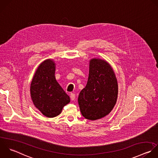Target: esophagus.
Returning <instances> with one entry per match:
<instances>
[{
    "label": "esophagus",
    "instance_id": "esophagus-1",
    "mask_svg": "<svg viewBox=\"0 0 158 158\" xmlns=\"http://www.w3.org/2000/svg\"><path fill=\"white\" fill-rule=\"evenodd\" d=\"M75 97H76V95H75L74 94L71 93V94H70V98H71V100H74L75 99Z\"/></svg>",
    "mask_w": 158,
    "mask_h": 158
}]
</instances>
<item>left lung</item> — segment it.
I'll return each instance as SVG.
<instances>
[{"instance_id":"8db88e82","label":"left lung","mask_w":158,"mask_h":158,"mask_svg":"<svg viewBox=\"0 0 158 158\" xmlns=\"http://www.w3.org/2000/svg\"><path fill=\"white\" fill-rule=\"evenodd\" d=\"M118 93L117 79L111 66L104 60H91L87 85L78 97L82 115L92 121L106 116L113 109Z\"/></svg>"}]
</instances>
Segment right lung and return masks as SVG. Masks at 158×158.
<instances>
[{"label":"right lung","mask_w":158,"mask_h":158,"mask_svg":"<svg viewBox=\"0 0 158 158\" xmlns=\"http://www.w3.org/2000/svg\"><path fill=\"white\" fill-rule=\"evenodd\" d=\"M55 65L47 60L38 67L31 84V96L35 106L47 118L59 115L69 103V97L57 82Z\"/></svg>","instance_id":"obj_1"}]
</instances>
